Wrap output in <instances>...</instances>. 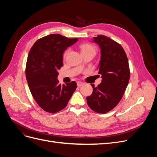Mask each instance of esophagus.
<instances>
[{
	"instance_id": "obj_1",
	"label": "esophagus",
	"mask_w": 157,
	"mask_h": 157,
	"mask_svg": "<svg viewBox=\"0 0 157 157\" xmlns=\"http://www.w3.org/2000/svg\"><path fill=\"white\" fill-rule=\"evenodd\" d=\"M84 84L82 82H77V85H78V87H80V86H83Z\"/></svg>"
}]
</instances>
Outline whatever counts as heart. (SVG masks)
I'll return each mask as SVG.
<instances>
[{
    "label": "heart",
    "instance_id": "heart-1",
    "mask_svg": "<svg viewBox=\"0 0 157 157\" xmlns=\"http://www.w3.org/2000/svg\"><path fill=\"white\" fill-rule=\"evenodd\" d=\"M80 50H81V52H82V54L92 53V54H94L95 55L96 53V46H94L92 44L84 43V44H82L80 46ZM69 49H67L64 52L63 55V58L66 57V56H67V54L69 53Z\"/></svg>",
    "mask_w": 157,
    "mask_h": 157
}]
</instances>
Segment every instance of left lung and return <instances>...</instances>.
Returning <instances> with one entry per match:
<instances>
[{"label": "left lung", "mask_w": 157, "mask_h": 157, "mask_svg": "<svg viewBox=\"0 0 157 157\" xmlns=\"http://www.w3.org/2000/svg\"><path fill=\"white\" fill-rule=\"evenodd\" d=\"M94 42L101 49L98 74L101 82L97 87L91 84L93 92L86 97L89 107L94 111L105 114L120 102L130 80V67L127 56L122 46L106 36L94 37Z\"/></svg>", "instance_id": "left-lung-1"}]
</instances>
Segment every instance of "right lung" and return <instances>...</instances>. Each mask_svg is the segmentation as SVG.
Returning <instances> with one entry per match:
<instances>
[{
	"label": "right lung",
	"mask_w": 157,
	"mask_h": 157,
	"mask_svg": "<svg viewBox=\"0 0 157 157\" xmlns=\"http://www.w3.org/2000/svg\"><path fill=\"white\" fill-rule=\"evenodd\" d=\"M59 34L36 40L27 57L25 75L33 98L44 111L55 113L63 109L77 87V82L61 85L57 77L63 66V53L77 42Z\"/></svg>",
	"instance_id": "obj_1"
}]
</instances>
